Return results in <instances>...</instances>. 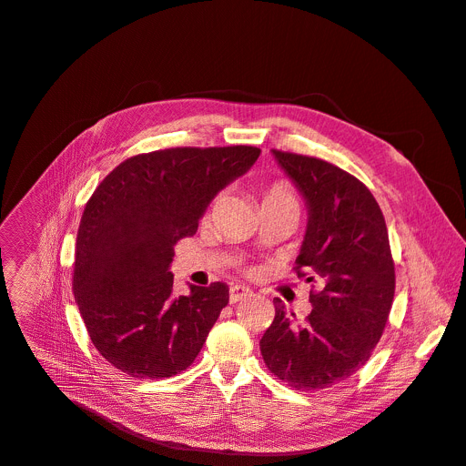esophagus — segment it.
<instances>
[{
	"instance_id": "esophagus-1",
	"label": "esophagus",
	"mask_w": 466,
	"mask_h": 466,
	"mask_svg": "<svg viewBox=\"0 0 466 466\" xmlns=\"http://www.w3.org/2000/svg\"><path fill=\"white\" fill-rule=\"evenodd\" d=\"M252 296V290L248 286H242V284H233L229 288V301L231 303H237V301H242Z\"/></svg>"
}]
</instances>
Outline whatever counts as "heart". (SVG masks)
<instances>
[{"instance_id":"1","label":"heart","mask_w":466,"mask_h":466,"mask_svg":"<svg viewBox=\"0 0 466 466\" xmlns=\"http://www.w3.org/2000/svg\"><path fill=\"white\" fill-rule=\"evenodd\" d=\"M284 197L294 198L292 191L288 189V186H284V184H273L268 191H265V201H268V198H284Z\"/></svg>"}]
</instances>
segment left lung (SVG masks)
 Returning <instances> with one entry per match:
<instances>
[{"label":"left lung","mask_w":466,"mask_h":466,"mask_svg":"<svg viewBox=\"0 0 466 466\" xmlns=\"http://www.w3.org/2000/svg\"><path fill=\"white\" fill-rule=\"evenodd\" d=\"M271 153L307 205L296 273L313 271L322 286L305 322L275 298V320L259 349L288 387L320 390L357 373L381 339L394 298L389 233L378 201L354 176L317 157Z\"/></svg>","instance_id":"left-lung-1"}]
</instances>
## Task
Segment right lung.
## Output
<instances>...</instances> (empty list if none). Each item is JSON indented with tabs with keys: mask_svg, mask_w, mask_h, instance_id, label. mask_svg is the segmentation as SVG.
<instances>
[{
	"mask_svg": "<svg viewBox=\"0 0 466 466\" xmlns=\"http://www.w3.org/2000/svg\"><path fill=\"white\" fill-rule=\"evenodd\" d=\"M252 146L135 155L88 198L77 231L74 296L91 341L130 378L184 371L229 301L224 282L174 296V245L197 231L212 198L259 157Z\"/></svg>",
	"mask_w": 466,
	"mask_h": 466,
	"instance_id": "obj_1",
	"label": "right lung"
}]
</instances>
